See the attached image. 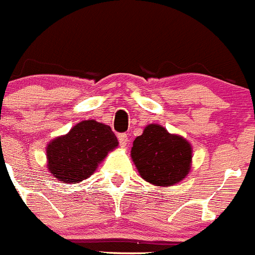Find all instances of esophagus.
I'll return each mask as SVG.
<instances>
[{
  "label": "esophagus",
  "instance_id": "esophagus-1",
  "mask_svg": "<svg viewBox=\"0 0 255 255\" xmlns=\"http://www.w3.org/2000/svg\"><path fill=\"white\" fill-rule=\"evenodd\" d=\"M119 142H120L121 147H125L129 142V139H128V135L126 134H119Z\"/></svg>",
  "mask_w": 255,
  "mask_h": 255
}]
</instances>
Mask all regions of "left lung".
Segmentation results:
<instances>
[{"instance_id": "1", "label": "left lung", "mask_w": 255, "mask_h": 255, "mask_svg": "<svg viewBox=\"0 0 255 255\" xmlns=\"http://www.w3.org/2000/svg\"><path fill=\"white\" fill-rule=\"evenodd\" d=\"M131 159L140 176L156 186H171L191 169L193 147L185 139L157 124H150L132 142Z\"/></svg>"}]
</instances>
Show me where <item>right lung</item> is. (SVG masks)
I'll return each mask as SVG.
<instances>
[{"mask_svg":"<svg viewBox=\"0 0 255 255\" xmlns=\"http://www.w3.org/2000/svg\"><path fill=\"white\" fill-rule=\"evenodd\" d=\"M119 146L111 128L96 120H84L67 134L46 146L47 170L53 178L76 184L90 178L108 154Z\"/></svg>","mask_w":255,"mask_h":255,"instance_id":"add662e5","label":"right lung"}]
</instances>
